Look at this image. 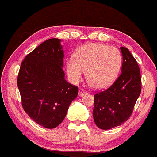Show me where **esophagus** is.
<instances>
[{
	"label": "esophagus",
	"mask_w": 157,
	"mask_h": 157,
	"mask_svg": "<svg viewBox=\"0 0 157 157\" xmlns=\"http://www.w3.org/2000/svg\"><path fill=\"white\" fill-rule=\"evenodd\" d=\"M86 92L85 91V90H83V89H80V90H79V96H83V95H86Z\"/></svg>",
	"instance_id": "esophagus-1"
}]
</instances>
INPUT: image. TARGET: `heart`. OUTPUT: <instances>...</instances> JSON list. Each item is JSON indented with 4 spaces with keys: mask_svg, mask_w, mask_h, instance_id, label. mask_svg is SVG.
<instances>
[{
    "mask_svg": "<svg viewBox=\"0 0 157 157\" xmlns=\"http://www.w3.org/2000/svg\"><path fill=\"white\" fill-rule=\"evenodd\" d=\"M121 65L122 56L116 47L90 43L80 46L74 58L67 59L66 72L71 83L77 84L86 71V78L94 87L104 90L115 81Z\"/></svg>",
    "mask_w": 157,
    "mask_h": 157,
    "instance_id": "heart-1",
    "label": "heart"
}]
</instances>
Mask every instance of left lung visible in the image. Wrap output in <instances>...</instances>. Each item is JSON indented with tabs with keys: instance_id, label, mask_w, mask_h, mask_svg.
Segmentation results:
<instances>
[{
	"instance_id": "1",
	"label": "left lung",
	"mask_w": 157,
	"mask_h": 157,
	"mask_svg": "<svg viewBox=\"0 0 157 157\" xmlns=\"http://www.w3.org/2000/svg\"><path fill=\"white\" fill-rule=\"evenodd\" d=\"M123 55L122 73L108 89L94 95L92 112L95 125L108 130L126 122L132 113L141 91L139 67L126 47H120Z\"/></svg>"
}]
</instances>
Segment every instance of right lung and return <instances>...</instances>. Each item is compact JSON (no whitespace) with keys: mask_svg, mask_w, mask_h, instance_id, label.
Segmentation results:
<instances>
[{"mask_svg":"<svg viewBox=\"0 0 157 157\" xmlns=\"http://www.w3.org/2000/svg\"><path fill=\"white\" fill-rule=\"evenodd\" d=\"M61 40L49 39L28 54L17 78L22 108L44 128H54L63 121L78 87L65 79Z\"/></svg>","mask_w":157,"mask_h":157,"instance_id":"add662e5","label":"right lung"}]
</instances>
